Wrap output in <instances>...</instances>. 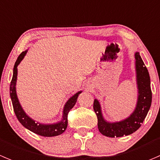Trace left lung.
<instances>
[{
    "label": "left lung",
    "instance_id": "left-lung-1",
    "mask_svg": "<svg viewBox=\"0 0 160 160\" xmlns=\"http://www.w3.org/2000/svg\"><path fill=\"white\" fill-rule=\"evenodd\" d=\"M135 60L138 96L135 109L129 117L122 121L115 123L105 121L102 116L99 102L97 99L94 101L93 108L98 117V128L101 134L106 137H123L135 132L142 126L151 106L152 91L148 71L139 52L135 53Z\"/></svg>",
    "mask_w": 160,
    "mask_h": 160
}]
</instances>
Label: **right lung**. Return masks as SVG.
I'll list each match as a JSON object with an SVG mask.
<instances>
[{
    "label": "right lung",
    "instance_id": "obj_1",
    "mask_svg": "<svg viewBox=\"0 0 160 160\" xmlns=\"http://www.w3.org/2000/svg\"><path fill=\"white\" fill-rule=\"evenodd\" d=\"M26 52H27V50L22 52L19 55V56L18 57V58H17L16 62L15 63V66H14L13 76H12V79L10 84V96L11 99H12V105H13L14 112L15 113V116H16L18 121L21 123V124L24 128L29 130L32 132L35 133V134H39V135L41 136H44V137H54V136L60 135V134H62L66 130V128H67L68 125V113H69V110L75 105L77 100V98H78L79 94L82 91L77 92V94L72 96L67 101V102L65 105L64 108H63L62 119L61 121L57 123H54V124H42V123H36L33 119H31L30 117H29L26 114L24 110L22 109L19 102H18V98H17L16 90H15L17 73H18L17 66H18L20 62L23 59L24 56L26 55Z\"/></svg>",
    "mask_w": 160,
    "mask_h": 160
}]
</instances>
